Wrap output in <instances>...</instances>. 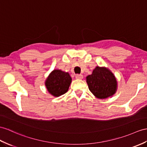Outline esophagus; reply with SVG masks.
Masks as SVG:
<instances>
[{
  "instance_id": "1",
  "label": "esophagus",
  "mask_w": 147,
  "mask_h": 147,
  "mask_svg": "<svg viewBox=\"0 0 147 147\" xmlns=\"http://www.w3.org/2000/svg\"><path fill=\"white\" fill-rule=\"evenodd\" d=\"M83 76L82 74H76V78L77 79H82L83 78Z\"/></svg>"
}]
</instances>
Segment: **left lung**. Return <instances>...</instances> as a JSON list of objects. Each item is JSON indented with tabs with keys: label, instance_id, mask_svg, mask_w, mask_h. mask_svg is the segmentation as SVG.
I'll return each instance as SVG.
<instances>
[{
	"label": "left lung",
	"instance_id": "8db88e82",
	"mask_svg": "<svg viewBox=\"0 0 147 147\" xmlns=\"http://www.w3.org/2000/svg\"><path fill=\"white\" fill-rule=\"evenodd\" d=\"M90 91L96 97L103 99L112 96L117 90V80L111 71L103 67H96L92 75L87 77Z\"/></svg>",
	"mask_w": 147,
	"mask_h": 147
}]
</instances>
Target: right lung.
<instances>
[{
    "instance_id": "add662e5",
    "label": "right lung",
    "mask_w": 147,
    "mask_h": 147,
    "mask_svg": "<svg viewBox=\"0 0 147 147\" xmlns=\"http://www.w3.org/2000/svg\"><path fill=\"white\" fill-rule=\"evenodd\" d=\"M71 81V78L69 73L55 70L47 78L45 85L50 94L55 96H59L68 91Z\"/></svg>"
}]
</instances>
